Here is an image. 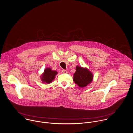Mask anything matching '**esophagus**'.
<instances>
[{"mask_svg": "<svg viewBox=\"0 0 133 133\" xmlns=\"http://www.w3.org/2000/svg\"><path fill=\"white\" fill-rule=\"evenodd\" d=\"M62 73H64V74H66V73H68V71H66V70H62Z\"/></svg>", "mask_w": 133, "mask_h": 133, "instance_id": "1", "label": "esophagus"}]
</instances>
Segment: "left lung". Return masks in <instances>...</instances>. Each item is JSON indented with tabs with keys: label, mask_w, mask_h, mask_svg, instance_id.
<instances>
[{
	"label": "left lung",
	"mask_w": 133,
	"mask_h": 133,
	"mask_svg": "<svg viewBox=\"0 0 133 133\" xmlns=\"http://www.w3.org/2000/svg\"><path fill=\"white\" fill-rule=\"evenodd\" d=\"M93 80V74L88 68L76 66V72L73 75V81L79 87H86Z\"/></svg>",
	"instance_id": "left-lung-1"
}]
</instances>
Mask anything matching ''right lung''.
Wrapping results in <instances>:
<instances>
[{"mask_svg":"<svg viewBox=\"0 0 133 133\" xmlns=\"http://www.w3.org/2000/svg\"><path fill=\"white\" fill-rule=\"evenodd\" d=\"M57 74V71L52 70L50 68H46L41 75V80L43 83L50 84L54 80Z\"/></svg>","mask_w":133,"mask_h":133,"instance_id":"add662e5","label":"right lung"}]
</instances>
